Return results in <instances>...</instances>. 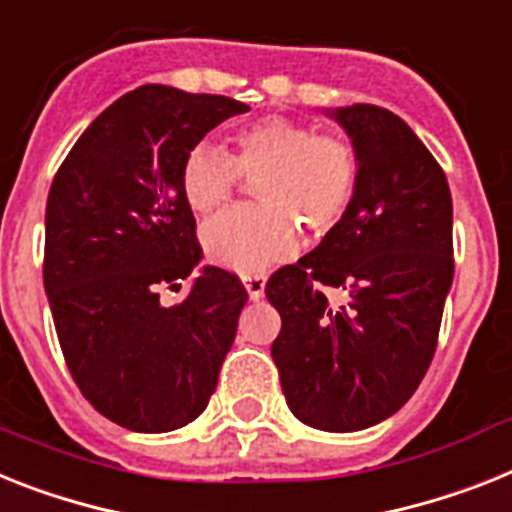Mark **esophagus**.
I'll list each match as a JSON object with an SVG mask.
<instances>
[{
  "mask_svg": "<svg viewBox=\"0 0 512 512\" xmlns=\"http://www.w3.org/2000/svg\"><path fill=\"white\" fill-rule=\"evenodd\" d=\"M244 289H247L249 299H260V296L265 294V276H244L242 278Z\"/></svg>",
  "mask_w": 512,
  "mask_h": 512,
  "instance_id": "34e87169",
  "label": "esophagus"
}]
</instances>
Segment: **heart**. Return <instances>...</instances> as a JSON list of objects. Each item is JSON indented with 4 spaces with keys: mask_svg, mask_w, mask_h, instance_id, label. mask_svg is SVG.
<instances>
[{
    "mask_svg": "<svg viewBox=\"0 0 512 512\" xmlns=\"http://www.w3.org/2000/svg\"><path fill=\"white\" fill-rule=\"evenodd\" d=\"M234 153L197 143L182 161V195L210 216L234 197L242 176L255 179L257 205L234 208L203 229L205 255L236 273H260L286 260L299 226L312 239L343 221L359 184V153L346 137L317 135L309 124L263 117L231 135Z\"/></svg>",
    "mask_w": 512,
    "mask_h": 512,
    "instance_id": "heart-1",
    "label": "heart"
}]
</instances>
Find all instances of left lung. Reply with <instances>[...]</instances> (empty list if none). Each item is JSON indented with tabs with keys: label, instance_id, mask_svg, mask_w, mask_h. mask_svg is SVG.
Masks as SVG:
<instances>
[{
	"label": "left lung",
	"instance_id": "8db88e82",
	"mask_svg": "<svg viewBox=\"0 0 512 512\" xmlns=\"http://www.w3.org/2000/svg\"><path fill=\"white\" fill-rule=\"evenodd\" d=\"M333 117L354 140L349 210L299 263L265 283L281 312L273 362L289 409L325 432L388 419L427 375L453 283V200L440 163L393 111L354 103ZM347 291L330 303L327 289Z\"/></svg>",
	"mask_w": 512,
	"mask_h": 512
}]
</instances>
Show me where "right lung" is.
I'll return each instance as SVG.
<instances>
[{
  "label": "right lung",
  "instance_id": "add662e5",
  "mask_svg": "<svg viewBox=\"0 0 512 512\" xmlns=\"http://www.w3.org/2000/svg\"><path fill=\"white\" fill-rule=\"evenodd\" d=\"M247 103L140 85L111 103L59 166L46 203L44 286L72 380L132 432H171L203 414L247 302L223 268L200 270L182 161Z\"/></svg>",
  "mask_w": 512,
  "mask_h": 512
}]
</instances>
